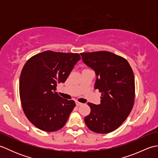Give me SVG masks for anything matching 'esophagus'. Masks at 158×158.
<instances>
[{
  "label": "esophagus",
  "instance_id": "obj_1",
  "mask_svg": "<svg viewBox=\"0 0 158 158\" xmlns=\"http://www.w3.org/2000/svg\"><path fill=\"white\" fill-rule=\"evenodd\" d=\"M83 105V103L79 102H78V101H76V105H77V106H81V105Z\"/></svg>",
  "mask_w": 158,
  "mask_h": 158
}]
</instances>
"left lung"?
Segmentation results:
<instances>
[{
  "mask_svg": "<svg viewBox=\"0 0 158 158\" xmlns=\"http://www.w3.org/2000/svg\"><path fill=\"white\" fill-rule=\"evenodd\" d=\"M82 60L96 73L95 89L102 93L100 105L88 102L91 112L84 118L88 128L106 134L122 125L135 102V83L132 69L123 57L106 52L81 53Z\"/></svg>",
  "mask_w": 158,
  "mask_h": 158,
  "instance_id": "8db88e82",
  "label": "left lung"
}]
</instances>
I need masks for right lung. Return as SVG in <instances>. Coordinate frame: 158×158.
Wrapping results in <instances>:
<instances>
[{"instance_id": "right-lung-1", "label": "right lung", "mask_w": 158, "mask_h": 158, "mask_svg": "<svg viewBox=\"0 0 158 158\" xmlns=\"http://www.w3.org/2000/svg\"><path fill=\"white\" fill-rule=\"evenodd\" d=\"M79 53L45 51L33 56L23 66L19 79V96L25 115L33 125L54 132L65 125L75 102L62 98L57 85L64 83Z\"/></svg>"}]
</instances>
